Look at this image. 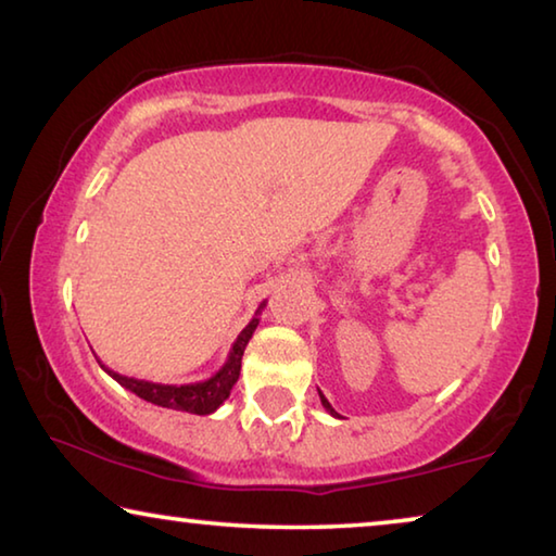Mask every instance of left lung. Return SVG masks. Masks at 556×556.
I'll return each instance as SVG.
<instances>
[{
	"label": "left lung",
	"instance_id": "obj_1",
	"mask_svg": "<svg viewBox=\"0 0 556 556\" xmlns=\"http://www.w3.org/2000/svg\"><path fill=\"white\" fill-rule=\"evenodd\" d=\"M318 397H321V404H324V409L328 412V414H331V417H338V412L331 407V402H328L326 397H324V392L321 390H318Z\"/></svg>",
	"mask_w": 556,
	"mask_h": 556
}]
</instances>
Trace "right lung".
Returning <instances> with one entry per match:
<instances>
[{
  "instance_id": "obj_1",
  "label": "right lung",
  "mask_w": 556,
  "mask_h": 556,
  "mask_svg": "<svg viewBox=\"0 0 556 556\" xmlns=\"http://www.w3.org/2000/svg\"><path fill=\"white\" fill-rule=\"evenodd\" d=\"M265 306H267V301H262L255 316H252V321L242 328L238 338H235V343L228 353V361H225L223 368L215 375H211L208 380L188 382V384H162V382L127 378V375L110 370L108 365H102V361H98V363L112 380H117L122 384V388L135 392L137 397L156 404V407L178 409V412H188V414H213L225 400L230 397L232 384L240 378L242 353H244V348H248L252 333H255V328L260 324V314Z\"/></svg>"
}]
</instances>
